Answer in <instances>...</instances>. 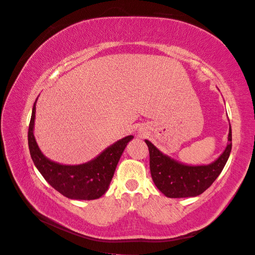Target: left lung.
<instances>
[{
    "label": "left lung",
    "mask_w": 255,
    "mask_h": 255,
    "mask_svg": "<svg viewBox=\"0 0 255 255\" xmlns=\"http://www.w3.org/2000/svg\"><path fill=\"white\" fill-rule=\"evenodd\" d=\"M229 143L221 155L210 165L188 166L161 153L145 140L150 154V171L155 186L168 198L197 197L204 192L225 168L232 149V129H229Z\"/></svg>",
    "instance_id": "left-lung-1"
}]
</instances>
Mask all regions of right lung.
Returning <instances> with one entry per match:
<instances>
[{
    "instance_id": "obj_1",
    "label": "right lung",
    "mask_w": 255,
    "mask_h": 255,
    "mask_svg": "<svg viewBox=\"0 0 255 255\" xmlns=\"http://www.w3.org/2000/svg\"><path fill=\"white\" fill-rule=\"evenodd\" d=\"M36 102L28 127V148L36 168L51 186L61 195L74 200H95L109 189L116 167L128 141L129 135L110 145L96 158L82 165H60L45 157L34 136Z\"/></svg>"
}]
</instances>
